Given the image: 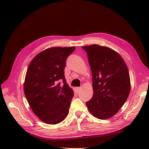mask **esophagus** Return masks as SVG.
<instances>
[{
    "label": "esophagus",
    "mask_w": 149,
    "mask_h": 149,
    "mask_svg": "<svg viewBox=\"0 0 149 149\" xmlns=\"http://www.w3.org/2000/svg\"><path fill=\"white\" fill-rule=\"evenodd\" d=\"M80 90H81V88H79V87H78V88H75V91H76V92H77V93L79 92Z\"/></svg>",
    "instance_id": "1"
}]
</instances>
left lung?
Returning a JSON list of instances; mask_svg holds the SVG:
<instances>
[{
  "label": "left lung",
  "instance_id": "obj_1",
  "mask_svg": "<svg viewBox=\"0 0 149 149\" xmlns=\"http://www.w3.org/2000/svg\"><path fill=\"white\" fill-rule=\"evenodd\" d=\"M82 48L87 53L93 76V96L86 102L88 109L97 119L111 118L129 95L127 66L119 54L109 47L91 45Z\"/></svg>",
  "mask_w": 149,
  "mask_h": 149
}]
</instances>
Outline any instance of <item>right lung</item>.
<instances>
[{
  "label": "right lung",
  "mask_w": 149,
  "mask_h": 149,
  "mask_svg": "<svg viewBox=\"0 0 149 149\" xmlns=\"http://www.w3.org/2000/svg\"><path fill=\"white\" fill-rule=\"evenodd\" d=\"M74 49L75 47L47 48L33 58L26 70L25 97L34 114L46 124L60 123L69 113L74 92L66 82L64 70L67 57Z\"/></svg>",
  "instance_id": "1"
}]
</instances>
